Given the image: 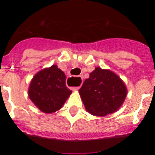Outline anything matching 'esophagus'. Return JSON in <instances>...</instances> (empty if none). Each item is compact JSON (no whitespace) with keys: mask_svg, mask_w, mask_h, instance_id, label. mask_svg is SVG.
I'll use <instances>...</instances> for the list:
<instances>
[{"mask_svg":"<svg viewBox=\"0 0 155 155\" xmlns=\"http://www.w3.org/2000/svg\"><path fill=\"white\" fill-rule=\"evenodd\" d=\"M78 78L81 79V78ZM68 80L71 81V82H73L74 81V78H71L68 79ZM81 84H82V82H81V83L80 86H77V87H72V89H73V90H78V89H79V88H80V87H81Z\"/></svg>","mask_w":155,"mask_h":155,"instance_id":"esophagus-1","label":"esophagus"}]
</instances>
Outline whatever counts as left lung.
Segmentation results:
<instances>
[{"mask_svg":"<svg viewBox=\"0 0 155 155\" xmlns=\"http://www.w3.org/2000/svg\"><path fill=\"white\" fill-rule=\"evenodd\" d=\"M86 110L97 116L116 112L124 103L127 88L116 74L96 68L79 89Z\"/></svg>","mask_w":155,"mask_h":155,"instance_id":"8db88e82","label":"left lung"}]
</instances>
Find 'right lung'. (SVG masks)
Wrapping results in <instances>:
<instances>
[{
    "label": "right lung",
    "instance_id": "right-lung-1",
    "mask_svg": "<svg viewBox=\"0 0 155 155\" xmlns=\"http://www.w3.org/2000/svg\"><path fill=\"white\" fill-rule=\"evenodd\" d=\"M71 92L66 86L64 72L53 65L35 75L30 84L28 96L43 113H52L62 107Z\"/></svg>",
    "mask_w": 155,
    "mask_h": 155
}]
</instances>
